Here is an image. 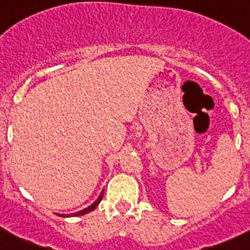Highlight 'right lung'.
<instances>
[{
  "label": "right lung",
  "mask_w": 250,
  "mask_h": 250,
  "mask_svg": "<svg viewBox=\"0 0 250 250\" xmlns=\"http://www.w3.org/2000/svg\"><path fill=\"white\" fill-rule=\"evenodd\" d=\"M102 197H104V192H102V194L100 195V196H99V199H97L96 201H95L94 203H91V205H90L89 207L84 208V209L79 210V212H76V213H71V214H59V215H60V217H63V218H69V217H78V215H84V214H86V213H89V212H92V210H94L95 208H96L97 206H99V203L101 202Z\"/></svg>",
  "instance_id": "obj_1"
}]
</instances>
